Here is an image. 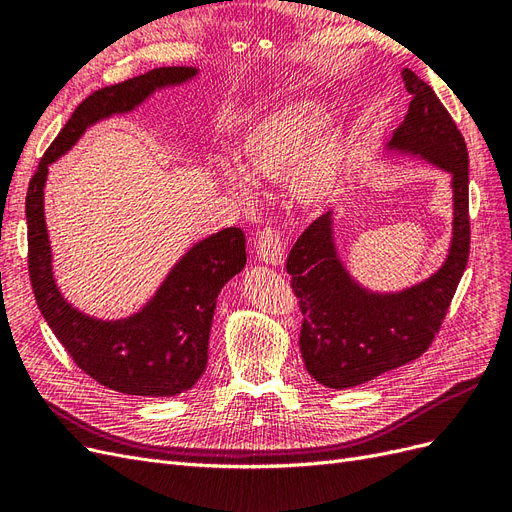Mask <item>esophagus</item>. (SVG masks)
<instances>
[{"label": "esophagus", "mask_w": 512, "mask_h": 512, "mask_svg": "<svg viewBox=\"0 0 512 512\" xmlns=\"http://www.w3.org/2000/svg\"><path fill=\"white\" fill-rule=\"evenodd\" d=\"M258 258L267 265H282L284 260V239L275 226H265L256 237Z\"/></svg>", "instance_id": "obj_1"}]
</instances>
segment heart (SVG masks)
Listing matches in <instances>:
<instances>
[{
    "mask_svg": "<svg viewBox=\"0 0 512 512\" xmlns=\"http://www.w3.org/2000/svg\"><path fill=\"white\" fill-rule=\"evenodd\" d=\"M320 123V111L307 102L290 104L265 117L256 128L247 132L237 149L239 173L247 181H282L307 155L292 175V194L303 205L324 203L333 194L337 183L339 143L329 134L311 147ZM220 175L228 190L243 200L250 198V190L235 175L228 170Z\"/></svg>",
    "mask_w": 512,
    "mask_h": 512,
    "instance_id": "obj_1",
    "label": "heart"
}]
</instances>
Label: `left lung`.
I'll return each instance as SVG.
<instances>
[{"instance_id":"1","label":"left lung","mask_w":512,"mask_h":512,"mask_svg":"<svg viewBox=\"0 0 512 512\" xmlns=\"http://www.w3.org/2000/svg\"><path fill=\"white\" fill-rule=\"evenodd\" d=\"M412 102L389 147L414 153L453 175V243L442 269L397 294L356 286L333 243L331 213L294 241L286 258L290 288L303 314L299 346L309 376L348 389L418 359L436 339L470 256L468 147L455 119L412 70H404Z\"/></svg>"}]
</instances>
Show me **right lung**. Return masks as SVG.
<instances>
[{"label": "right lung", "instance_id": "obj_1", "mask_svg": "<svg viewBox=\"0 0 512 512\" xmlns=\"http://www.w3.org/2000/svg\"><path fill=\"white\" fill-rule=\"evenodd\" d=\"M194 74V68L183 66L156 68L94 91L44 151L27 188V269L40 312L87 376L126 395L173 397L203 376L215 303L222 286L245 267V235L241 228H224L203 239L177 262L143 312L115 322L94 320L68 305L53 280L44 224L46 170L91 123L132 111L153 89L183 83Z\"/></svg>", "mask_w": 512, "mask_h": 512}]
</instances>
